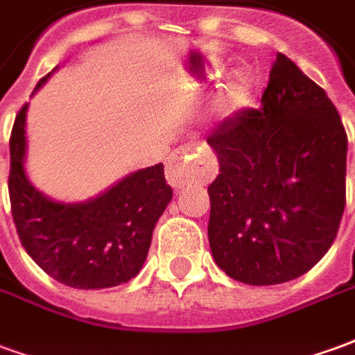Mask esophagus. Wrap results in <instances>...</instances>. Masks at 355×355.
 I'll list each match as a JSON object with an SVG mask.
<instances>
[{
  "label": "esophagus",
  "instance_id": "34e87169",
  "mask_svg": "<svg viewBox=\"0 0 355 355\" xmlns=\"http://www.w3.org/2000/svg\"><path fill=\"white\" fill-rule=\"evenodd\" d=\"M192 152V148H180L175 154L171 155L167 162V180L171 186L180 188L188 182V175H190V165L186 163V157Z\"/></svg>",
  "mask_w": 355,
  "mask_h": 355
}]
</instances>
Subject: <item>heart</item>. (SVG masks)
<instances>
[{
  "instance_id": "heart-1",
  "label": "heart",
  "mask_w": 355,
  "mask_h": 355,
  "mask_svg": "<svg viewBox=\"0 0 355 355\" xmlns=\"http://www.w3.org/2000/svg\"><path fill=\"white\" fill-rule=\"evenodd\" d=\"M247 93H249V81L245 76L239 73L236 80L232 81L223 93L218 94L213 102V116L216 117L218 123H224L236 116L239 108L245 104Z\"/></svg>"
}]
</instances>
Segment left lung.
<instances>
[{
	"label": "left lung",
	"instance_id": "8db88e82",
	"mask_svg": "<svg viewBox=\"0 0 355 355\" xmlns=\"http://www.w3.org/2000/svg\"><path fill=\"white\" fill-rule=\"evenodd\" d=\"M220 173L209 186V245L247 285L306 274L333 245L346 205L348 137L327 93L275 55L261 108L209 135Z\"/></svg>",
	"mask_w": 355,
	"mask_h": 355
}]
</instances>
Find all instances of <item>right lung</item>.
I'll return each instance as SVG.
<instances>
[{"label": "right lung", "instance_id": "add662e5", "mask_svg": "<svg viewBox=\"0 0 355 355\" xmlns=\"http://www.w3.org/2000/svg\"><path fill=\"white\" fill-rule=\"evenodd\" d=\"M47 73L40 80L42 87ZM34 91V93H35ZM28 102L11 131L9 198L22 247L43 272L73 289H106L139 274L157 218L173 200L163 163L131 173L94 200L58 203L24 173Z\"/></svg>", "mask_w": 355, "mask_h": 355}]
</instances>
